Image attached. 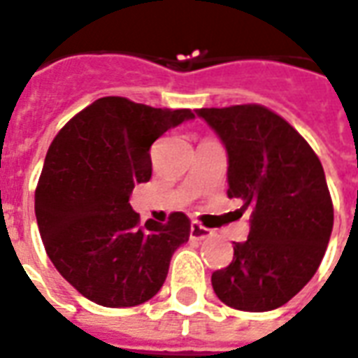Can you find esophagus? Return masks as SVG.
Wrapping results in <instances>:
<instances>
[{"label":"esophagus","mask_w":358,"mask_h":358,"mask_svg":"<svg viewBox=\"0 0 358 358\" xmlns=\"http://www.w3.org/2000/svg\"><path fill=\"white\" fill-rule=\"evenodd\" d=\"M189 236L193 240H204L208 238V236H212V231L206 227H203V225H199V223H191V231H189Z\"/></svg>","instance_id":"obj_1"}]
</instances>
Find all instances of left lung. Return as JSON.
I'll return each mask as SVG.
<instances>
[{"mask_svg":"<svg viewBox=\"0 0 358 358\" xmlns=\"http://www.w3.org/2000/svg\"><path fill=\"white\" fill-rule=\"evenodd\" d=\"M227 150L229 199L252 210L250 234L212 274L223 304L242 312L283 306L323 261L334 223L321 161L299 131L261 105L195 110Z\"/></svg>","mask_w":358,"mask_h":358,"instance_id":"8db88e82","label":"left lung"}]
</instances>
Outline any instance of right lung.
Returning <instances> with one entry per match:
<instances>
[{
	"instance_id": "obj_1",
	"label": "right lung",
	"mask_w": 358,
	"mask_h": 358,
	"mask_svg": "<svg viewBox=\"0 0 358 358\" xmlns=\"http://www.w3.org/2000/svg\"><path fill=\"white\" fill-rule=\"evenodd\" d=\"M191 118L189 108L101 97L52 141L35 189L41 238L59 274L95 304L129 308L152 299L173 253L189 240L187 215L141 225L129 197L152 176L150 146Z\"/></svg>"
}]
</instances>
